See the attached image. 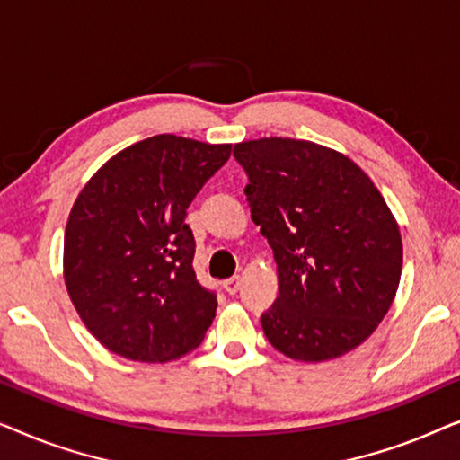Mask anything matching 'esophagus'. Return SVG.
<instances>
[{"mask_svg":"<svg viewBox=\"0 0 460 460\" xmlns=\"http://www.w3.org/2000/svg\"><path fill=\"white\" fill-rule=\"evenodd\" d=\"M224 288L228 295H236L238 291H241V279H238V276H234V279H228L224 282Z\"/></svg>","mask_w":460,"mask_h":460,"instance_id":"34e87169","label":"esophagus"}]
</instances>
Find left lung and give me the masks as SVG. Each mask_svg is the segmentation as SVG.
<instances>
[{
  "label": "left lung",
  "mask_w": 460,
  "mask_h": 460,
  "mask_svg": "<svg viewBox=\"0 0 460 460\" xmlns=\"http://www.w3.org/2000/svg\"><path fill=\"white\" fill-rule=\"evenodd\" d=\"M251 219L279 268V297L261 314L268 341L301 362L358 348L385 316L402 274L400 228L354 161L291 137L234 146Z\"/></svg>",
  "instance_id": "obj_1"
}]
</instances>
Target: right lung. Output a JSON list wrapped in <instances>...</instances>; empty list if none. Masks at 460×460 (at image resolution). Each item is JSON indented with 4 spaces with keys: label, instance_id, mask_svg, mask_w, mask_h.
<instances>
[{
    "label": "right lung",
    "instance_id": "obj_1",
    "mask_svg": "<svg viewBox=\"0 0 460 460\" xmlns=\"http://www.w3.org/2000/svg\"><path fill=\"white\" fill-rule=\"evenodd\" d=\"M230 144L153 136L106 161L75 200L65 282L87 331L136 362L178 360L203 341L217 295L192 268L186 209Z\"/></svg>",
    "mask_w": 460,
    "mask_h": 460
}]
</instances>
